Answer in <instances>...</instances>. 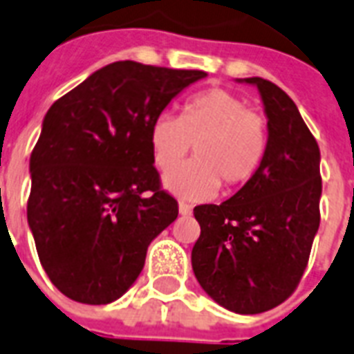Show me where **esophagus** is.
Listing matches in <instances>:
<instances>
[{"label":"esophagus","instance_id":"esophagus-1","mask_svg":"<svg viewBox=\"0 0 354 354\" xmlns=\"http://www.w3.org/2000/svg\"><path fill=\"white\" fill-rule=\"evenodd\" d=\"M178 211H180V215L189 216L191 213H193V207H191L189 204H185V202H180V204H178Z\"/></svg>","mask_w":354,"mask_h":354}]
</instances>
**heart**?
Returning a JSON list of instances; mask_svg holds the SVG:
<instances>
[{
  "label": "heart",
  "mask_w": 354,
  "mask_h": 354,
  "mask_svg": "<svg viewBox=\"0 0 354 354\" xmlns=\"http://www.w3.org/2000/svg\"><path fill=\"white\" fill-rule=\"evenodd\" d=\"M195 145L197 158L174 165ZM154 163L170 169L163 176L167 191L180 198L205 200L218 183L226 191L242 187L263 167L268 150L266 124L232 91L213 88L191 97L182 115L161 113L150 128Z\"/></svg>",
  "instance_id": "heart-1"
}]
</instances>
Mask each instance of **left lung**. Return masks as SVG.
I'll return each mask as SVG.
<instances>
[{"label":"left lung","mask_w":354,"mask_h":354,"mask_svg":"<svg viewBox=\"0 0 354 354\" xmlns=\"http://www.w3.org/2000/svg\"><path fill=\"white\" fill-rule=\"evenodd\" d=\"M268 150L255 176L221 205L194 207L191 263L205 294L236 314L277 307L296 290L319 227V147L290 97L261 77Z\"/></svg>","instance_id":"8db88e82"}]
</instances>
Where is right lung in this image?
Segmentation results:
<instances>
[{
    "mask_svg": "<svg viewBox=\"0 0 354 354\" xmlns=\"http://www.w3.org/2000/svg\"><path fill=\"white\" fill-rule=\"evenodd\" d=\"M204 71L121 60L97 69L46 113L30 154L27 222L64 296L106 305L145 266L147 248L176 221L160 189L150 128Z\"/></svg>",
    "mask_w": 354,
    "mask_h": 354,
    "instance_id": "1",
    "label": "right lung"
}]
</instances>
